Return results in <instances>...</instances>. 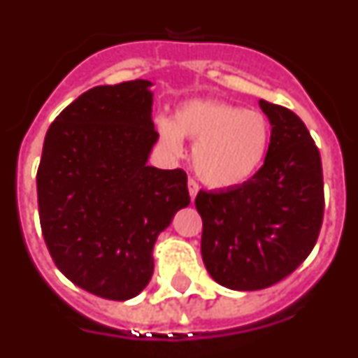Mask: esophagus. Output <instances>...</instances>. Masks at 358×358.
I'll return each instance as SVG.
<instances>
[{
	"instance_id": "obj_1",
	"label": "esophagus",
	"mask_w": 358,
	"mask_h": 358,
	"mask_svg": "<svg viewBox=\"0 0 358 358\" xmlns=\"http://www.w3.org/2000/svg\"><path fill=\"white\" fill-rule=\"evenodd\" d=\"M188 192H189V197H192V201H194V199L197 197L199 182L195 181V179H192V177H189V179H188Z\"/></svg>"
}]
</instances>
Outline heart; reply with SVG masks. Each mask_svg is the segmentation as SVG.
Listing matches in <instances>:
<instances>
[{
  "instance_id": "heart-1",
  "label": "heart",
  "mask_w": 358,
  "mask_h": 358,
  "mask_svg": "<svg viewBox=\"0 0 358 358\" xmlns=\"http://www.w3.org/2000/svg\"><path fill=\"white\" fill-rule=\"evenodd\" d=\"M161 141L173 154L182 138L195 141L194 169L213 188L248 182L264 163L271 143V125L258 110L222 100H192L177 109L173 120L157 122Z\"/></svg>"
}]
</instances>
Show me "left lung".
<instances>
[{
	"mask_svg": "<svg viewBox=\"0 0 358 358\" xmlns=\"http://www.w3.org/2000/svg\"><path fill=\"white\" fill-rule=\"evenodd\" d=\"M273 125L262 169L240 186L201 189V252L208 273L233 290H260L292 274L317 242L324 215L321 154L301 118L260 100Z\"/></svg>",
	"mask_w": 358,
	"mask_h": 358,
	"instance_id": "obj_1",
	"label": "left lung"
}]
</instances>
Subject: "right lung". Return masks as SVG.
I'll list each match as a JSON object with an SVG mask.
<instances>
[{
    "label": "right lung",
    "instance_id": "right-lung-1",
    "mask_svg": "<svg viewBox=\"0 0 358 358\" xmlns=\"http://www.w3.org/2000/svg\"><path fill=\"white\" fill-rule=\"evenodd\" d=\"M148 87L96 85L73 100L50 125L37 170L41 229L57 268L113 301L148 285L157 235L189 204L185 170L147 164L159 136Z\"/></svg>",
    "mask_w": 358,
    "mask_h": 358
}]
</instances>
